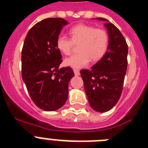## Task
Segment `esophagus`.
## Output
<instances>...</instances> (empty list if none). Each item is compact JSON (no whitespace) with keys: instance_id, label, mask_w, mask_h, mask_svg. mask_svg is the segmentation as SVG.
<instances>
[{"instance_id":"obj_1","label":"esophagus","mask_w":148,"mask_h":148,"mask_svg":"<svg viewBox=\"0 0 148 148\" xmlns=\"http://www.w3.org/2000/svg\"><path fill=\"white\" fill-rule=\"evenodd\" d=\"M73 71H74V73H75V75H79V74H80V72H79V70H73Z\"/></svg>"}]
</instances>
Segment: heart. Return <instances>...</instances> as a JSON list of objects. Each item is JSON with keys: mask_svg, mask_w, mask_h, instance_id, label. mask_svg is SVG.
I'll return each instance as SVG.
<instances>
[{"mask_svg": "<svg viewBox=\"0 0 148 148\" xmlns=\"http://www.w3.org/2000/svg\"><path fill=\"white\" fill-rule=\"evenodd\" d=\"M70 38L58 35L56 47L60 53L70 56L74 45H78V53L66 58L64 64L73 69H80L91 61L95 62L102 58L109 47L108 32L101 28L88 24H78L69 30Z\"/></svg>", "mask_w": 148, "mask_h": 148, "instance_id": "obj_1", "label": "heart"}]
</instances>
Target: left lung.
I'll return each mask as SVG.
<instances>
[{"instance_id":"left-lung-1","label":"left lung","mask_w":148,"mask_h":148,"mask_svg":"<svg viewBox=\"0 0 148 148\" xmlns=\"http://www.w3.org/2000/svg\"><path fill=\"white\" fill-rule=\"evenodd\" d=\"M104 21L110 43L107 53L90 70H80L89 104L94 110L104 113L113 108L122 92L127 68L128 46L117 27Z\"/></svg>"}]
</instances>
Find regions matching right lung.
<instances>
[{"label":"right lung","instance_id":"right-lung-1","mask_svg":"<svg viewBox=\"0 0 148 148\" xmlns=\"http://www.w3.org/2000/svg\"><path fill=\"white\" fill-rule=\"evenodd\" d=\"M67 21L49 18L30 29L21 53V75L30 98L46 111L59 109L68 97V84L74 76L70 66L58 69L62 62L56 40Z\"/></svg>","mask_w":148,"mask_h":148}]
</instances>
